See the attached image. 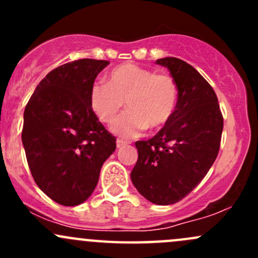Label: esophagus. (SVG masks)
Masks as SVG:
<instances>
[{
	"mask_svg": "<svg viewBox=\"0 0 258 258\" xmlns=\"http://www.w3.org/2000/svg\"><path fill=\"white\" fill-rule=\"evenodd\" d=\"M126 145H127V141H124V140H121V139H117V141H116L117 148H121Z\"/></svg>",
	"mask_w": 258,
	"mask_h": 258,
	"instance_id": "obj_1",
	"label": "esophagus"
}]
</instances>
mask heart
Masks as SVG:
<instances>
[{
	"mask_svg": "<svg viewBox=\"0 0 258 258\" xmlns=\"http://www.w3.org/2000/svg\"><path fill=\"white\" fill-rule=\"evenodd\" d=\"M178 97V85L172 76L124 63L108 74L106 83H93L90 107L100 121L111 124L126 101L128 111L114 122L112 130L131 139L147 127L157 130L166 126L176 112Z\"/></svg>",
	"mask_w": 258,
	"mask_h": 258,
	"instance_id": "heart-1",
	"label": "heart"
}]
</instances>
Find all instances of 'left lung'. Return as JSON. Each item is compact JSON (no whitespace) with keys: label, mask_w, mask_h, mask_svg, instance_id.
I'll list each match as a JSON object with an SVG mask.
<instances>
[{"label":"left lung","mask_w":258,"mask_h":258,"mask_svg":"<svg viewBox=\"0 0 258 258\" xmlns=\"http://www.w3.org/2000/svg\"><path fill=\"white\" fill-rule=\"evenodd\" d=\"M156 63L177 82L178 105L156 136L136 142L131 179L146 200L165 206L181 201L207 175L220 151L223 117L213 88L191 64L176 57Z\"/></svg>","instance_id":"obj_1"}]
</instances>
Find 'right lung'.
Segmentation results:
<instances>
[{
  "label": "right lung",
  "mask_w": 258,
  "mask_h": 258,
  "mask_svg": "<svg viewBox=\"0 0 258 258\" xmlns=\"http://www.w3.org/2000/svg\"><path fill=\"white\" fill-rule=\"evenodd\" d=\"M110 63L82 58L52 70L23 113L22 144L32 177L49 199L77 206L92 195L113 137L90 107V90Z\"/></svg>",
  "instance_id": "right-lung-1"
}]
</instances>
